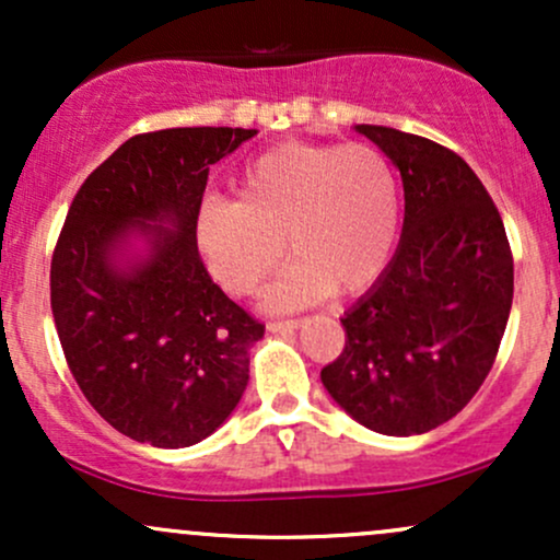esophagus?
<instances>
[{
	"label": "esophagus",
	"mask_w": 560,
	"mask_h": 560,
	"mask_svg": "<svg viewBox=\"0 0 560 560\" xmlns=\"http://www.w3.org/2000/svg\"><path fill=\"white\" fill-rule=\"evenodd\" d=\"M302 324L300 318H289V320H268V331L273 334H284V331H294Z\"/></svg>",
	"instance_id": "1"
}]
</instances>
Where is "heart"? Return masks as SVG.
<instances>
[{
    "label": "heart",
    "instance_id": "1",
    "mask_svg": "<svg viewBox=\"0 0 560 560\" xmlns=\"http://www.w3.org/2000/svg\"><path fill=\"white\" fill-rule=\"evenodd\" d=\"M400 226V191L387 158L369 144H287L242 171L236 202L208 199L195 218L210 273L249 298L284 260L266 292L271 311H294L329 294H361L382 276Z\"/></svg>",
    "mask_w": 560,
    "mask_h": 560
}]
</instances>
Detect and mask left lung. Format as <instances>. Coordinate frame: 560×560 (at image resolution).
Returning a JSON list of instances; mask_svg holds the SVG:
<instances>
[{"label":"left lung","instance_id":"obj_1","mask_svg":"<svg viewBox=\"0 0 560 560\" xmlns=\"http://www.w3.org/2000/svg\"><path fill=\"white\" fill-rule=\"evenodd\" d=\"M397 165L402 236L387 271L342 316L345 347L320 382L378 434L453 419L490 374L513 302V255L485 184L447 147L358 126Z\"/></svg>","mask_w":560,"mask_h":560}]
</instances>
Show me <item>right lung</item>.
Returning a JSON list of instances; mask_svg holds the SVG:
<instances>
[{"instance_id":"obj_1","label":"right lung","mask_w":560,"mask_h":560,"mask_svg":"<svg viewBox=\"0 0 560 560\" xmlns=\"http://www.w3.org/2000/svg\"><path fill=\"white\" fill-rule=\"evenodd\" d=\"M255 133H137L89 173L57 236L49 298L68 369L96 413L137 442L195 445L247 387L249 347L266 326L210 279L195 218L210 165ZM131 230L151 255L118 269L114 249Z\"/></svg>"}]
</instances>
